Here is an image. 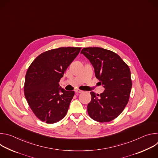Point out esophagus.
Returning <instances> with one entry per match:
<instances>
[{"instance_id":"esophagus-1","label":"esophagus","mask_w":158,"mask_h":158,"mask_svg":"<svg viewBox=\"0 0 158 158\" xmlns=\"http://www.w3.org/2000/svg\"><path fill=\"white\" fill-rule=\"evenodd\" d=\"M75 92H76V93H82L83 91H81V90H80V89H76V91H75Z\"/></svg>"}]
</instances>
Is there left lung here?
Returning <instances> with one entry per match:
<instances>
[{
  "instance_id": "1",
  "label": "left lung",
  "mask_w": 158,
  "mask_h": 158,
  "mask_svg": "<svg viewBox=\"0 0 158 158\" xmlns=\"http://www.w3.org/2000/svg\"><path fill=\"white\" fill-rule=\"evenodd\" d=\"M81 53L91 63L105 89L100 95L91 92L88 114L98 122H109L121 113L129 101L132 87L129 67L117 54L103 48H86Z\"/></svg>"
}]
</instances>
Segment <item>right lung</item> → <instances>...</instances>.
<instances>
[{
    "label": "right lung",
    "instance_id": "1",
    "mask_svg": "<svg viewBox=\"0 0 158 158\" xmlns=\"http://www.w3.org/2000/svg\"><path fill=\"white\" fill-rule=\"evenodd\" d=\"M81 48H60L44 52L32 62L25 77L24 94L36 117L48 124L67 114L74 91H67L59 81Z\"/></svg>",
    "mask_w": 158,
    "mask_h": 158
}]
</instances>
